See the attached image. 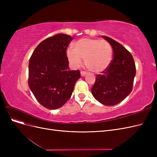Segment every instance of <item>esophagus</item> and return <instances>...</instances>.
I'll use <instances>...</instances> for the list:
<instances>
[{
    "instance_id": "esophagus-1",
    "label": "esophagus",
    "mask_w": 157,
    "mask_h": 157,
    "mask_svg": "<svg viewBox=\"0 0 157 157\" xmlns=\"http://www.w3.org/2000/svg\"><path fill=\"white\" fill-rule=\"evenodd\" d=\"M86 73H87L86 71H82L81 72H80V75H81L82 77H84V76L86 75Z\"/></svg>"
}]
</instances>
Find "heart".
I'll use <instances>...</instances> for the list:
<instances>
[{
  "label": "heart",
  "instance_id": "b5f03b06",
  "mask_svg": "<svg viewBox=\"0 0 157 157\" xmlns=\"http://www.w3.org/2000/svg\"><path fill=\"white\" fill-rule=\"evenodd\" d=\"M67 56L71 64L79 67L84 59L86 68L92 72L99 73L105 71L110 65L112 48L105 40L83 38L75 42L73 49L67 50Z\"/></svg>",
  "mask_w": 157,
  "mask_h": 157
}]
</instances>
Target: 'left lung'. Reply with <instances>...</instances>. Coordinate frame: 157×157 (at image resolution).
<instances>
[{"instance_id": "8db88e82", "label": "left lung", "mask_w": 157, "mask_h": 157, "mask_svg": "<svg viewBox=\"0 0 157 157\" xmlns=\"http://www.w3.org/2000/svg\"><path fill=\"white\" fill-rule=\"evenodd\" d=\"M113 48V58L109 67L96 75L92 88L95 99L105 105L119 103L130 94L136 76V65L130 52L116 40L103 36Z\"/></svg>"}]
</instances>
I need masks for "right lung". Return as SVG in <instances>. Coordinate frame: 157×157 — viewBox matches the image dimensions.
Returning <instances> with one entry per match:
<instances>
[{
	"mask_svg": "<svg viewBox=\"0 0 157 157\" xmlns=\"http://www.w3.org/2000/svg\"><path fill=\"white\" fill-rule=\"evenodd\" d=\"M73 39L62 33L47 38L30 58L28 84L36 100L47 109L63 106L80 78L79 70H69L66 51Z\"/></svg>",
	"mask_w": 157,
	"mask_h": 157,
	"instance_id": "1",
	"label": "right lung"
}]
</instances>
